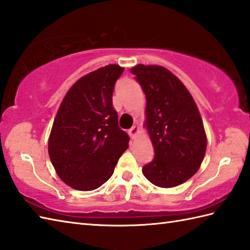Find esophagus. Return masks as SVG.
<instances>
[{"mask_svg":"<svg viewBox=\"0 0 250 250\" xmlns=\"http://www.w3.org/2000/svg\"><path fill=\"white\" fill-rule=\"evenodd\" d=\"M139 132H140L139 126H137V125H133V126H132V128L129 130V134H130V136L132 137V139H135L136 135L139 134Z\"/></svg>","mask_w":250,"mask_h":250,"instance_id":"1","label":"esophagus"}]
</instances>
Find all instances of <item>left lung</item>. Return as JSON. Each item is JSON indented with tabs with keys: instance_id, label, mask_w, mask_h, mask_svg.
Returning <instances> with one entry per match:
<instances>
[{
	"instance_id": "8db88e82",
	"label": "left lung",
	"mask_w": 250,
	"mask_h": 250,
	"mask_svg": "<svg viewBox=\"0 0 250 250\" xmlns=\"http://www.w3.org/2000/svg\"><path fill=\"white\" fill-rule=\"evenodd\" d=\"M131 73L146 95L145 125L155 149V158L143 167V174L158 187H176L198 172L206 151L198 106L166 67L137 64Z\"/></svg>"
}]
</instances>
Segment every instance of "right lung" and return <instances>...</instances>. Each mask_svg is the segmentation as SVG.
Masks as SVG:
<instances>
[{
	"label": "right lung",
	"mask_w": 250,
	"mask_h": 250,
	"mask_svg": "<svg viewBox=\"0 0 250 250\" xmlns=\"http://www.w3.org/2000/svg\"><path fill=\"white\" fill-rule=\"evenodd\" d=\"M124 70L109 64L79 78L58 109L48 153L58 176L74 189L101 187L129 147L113 107L114 87Z\"/></svg>",
	"instance_id": "right-lung-1"
}]
</instances>
